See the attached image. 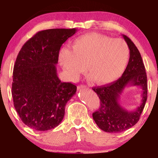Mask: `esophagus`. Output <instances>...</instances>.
<instances>
[{"mask_svg": "<svg viewBox=\"0 0 158 158\" xmlns=\"http://www.w3.org/2000/svg\"><path fill=\"white\" fill-rule=\"evenodd\" d=\"M82 88H87V86L85 85H79L78 87H77V89H79V90L82 89Z\"/></svg>", "mask_w": 158, "mask_h": 158, "instance_id": "obj_1", "label": "esophagus"}]
</instances>
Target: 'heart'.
<instances>
[{
    "mask_svg": "<svg viewBox=\"0 0 158 158\" xmlns=\"http://www.w3.org/2000/svg\"><path fill=\"white\" fill-rule=\"evenodd\" d=\"M128 44L122 39L96 33L86 34L73 41V49L62 48L59 61L71 81H76L88 66L95 83L108 84L122 76L129 59Z\"/></svg>",
    "mask_w": 158,
    "mask_h": 158,
    "instance_id": "heart-1",
    "label": "heart"
}]
</instances>
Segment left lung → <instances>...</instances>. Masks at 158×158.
I'll return each mask as SVG.
<instances>
[{
	"label": "left lung",
	"instance_id": "8db88e82",
	"mask_svg": "<svg viewBox=\"0 0 158 158\" xmlns=\"http://www.w3.org/2000/svg\"><path fill=\"white\" fill-rule=\"evenodd\" d=\"M122 36L130 52L126 70L114 83L93 88L101 101L93 118L101 130L110 133L122 132L137 124L148 98L147 74L141 55L130 39L124 34ZM129 86H139L143 89L141 104L135 111H127L119 103L120 95Z\"/></svg>",
	"mask_w": 158,
	"mask_h": 158
}]
</instances>
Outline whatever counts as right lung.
<instances>
[{"mask_svg":"<svg viewBox=\"0 0 158 158\" xmlns=\"http://www.w3.org/2000/svg\"><path fill=\"white\" fill-rule=\"evenodd\" d=\"M77 29L39 31L19 51L13 72L12 96L24 124L36 131L55 128L63 119L66 103L77 87L57 76L60 47Z\"/></svg>","mask_w":158,"mask_h":158,"instance_id":"obj_1","label":"right lung"}]
</instances>
